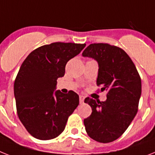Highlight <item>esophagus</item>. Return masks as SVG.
<instances>
[{"label": "esophagus", "instance_id": "34e87169", "mask_svg": "<svg viewBox=\"0 0 155 155\" xmlns=\"http://www.w3.org/2000/svg\"><path fill=\"white\" fill-rule=\"evenodd\" d=\"M84 98H85V97H84V96L80 95V103H81V104L84 103Z\"/></svg>", "mask_w": 155, "mask_h": 155}]
</instances>
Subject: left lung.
Listing matches in <instances>:
<instances>
[{"label": "left lung", "instance_id": "left-lung-1", "mask_svg": "<svg viewBox=\"0 0 155 155\" xmlns=\"http://www.w3.org/2000/svg\"><path fill=\"white\" fill-rule=\"evenodd\" d=\"M84 58L98 64L97 85L107 91L105 102L87 97L92 109L84 119L87 133L99 143H110L128 128L138 111L141 95V79L129 56L120 48L107 43H94L84 49Z\"/></svg>", "mask_w": 155, "mask_h": 155}]
</instances>
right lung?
Returning a JSON list of instances; mask_svg holds the SVG:
<instances>
[{
    "instance_id": "add662e5",
    "label": "right lung",
    "mask_w": 155,
    "mask_h": 155,
    "mask_svg": "<svg viewBox=\"0 0 155 155\" xmlns=\"http://www.w3.org/2000/svg\"><path fill=\"white\" fill-rule=\"evenodd\" d=\"M86 44L53 42L31 52L24 60L14 83L17 114L27 132L36 139L52 140L64 130L68 118L79 105V95L63 94L57 80L65 65Z\"/></svg>"
}]
</instances>
